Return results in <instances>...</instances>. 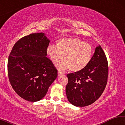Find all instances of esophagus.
<instances>
[{
	"label": "esophagus",
	"mask_w": 125,
	"mask_h": 125,
	"mask_svg": "<svg viewBox=\"0 0 125 125\" xmlns=\"http://www.w3.org/2000/svg\"><path fill=\"white\" fill-rule=\"evenodd\" d=\"M58 75L59 77H60V76H62V75H63V73H62V72H61L59 71L58 72Z\"/></svg>",
	"instance_id": "1"
}]
</instances>
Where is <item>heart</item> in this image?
<instances>
[{"mask_svg":"<svg viewBox=\"0 0 125 125\" xmlns=\"http://www.w3.org/2000/svg\"><path fill=\"white\" fill-rule=\"evenodd\" d=\"M47 53L54 64H57L64 57V62L58 64L60 70L69 69L77 72L84 69L92 58L93 48L89 43L78 38L69 37L61 39L57 45H50Z\"/></svg>","mask_w":125,"mask_h":125,"instance_id":"heart-1","label":"heart"}]
</instances>
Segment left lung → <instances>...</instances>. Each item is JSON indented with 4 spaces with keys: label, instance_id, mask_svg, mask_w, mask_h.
Here are the masks:
<instances>
[{
    "label": "left lung",
    "instance_id": "left-lung-1",
    "mask_svg": "<svg viewBox=\"0 0 125 125\" xmlns=\"http://www.w3.org/2000/svg\"><path fill=\"white\" fill-rule=\"evenodd\" d=\"M108 73L107 58L99 45L84 69L67 74L68 82L65 92L68 100L75 106L84 107L92 104L104 90Z\"/></svg>",
    "mask_w": 125,
    "mask_h": 125
}]
</instances>
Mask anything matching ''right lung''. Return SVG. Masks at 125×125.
<instances>
[{"label": "right lung", "instance_id": "obj_1", "mask_svg": "<svg viewBox=\"0 0 125 125\" xmlns=\"http://www.w3.org/2000/svg\"><path fill=\"white\" fill-rule=\"evenodd\" d=\"M49 43L44 33H31L19 40L9 54L10 84L27 101L35 102L43 98L58 75L57 69L46 57Z\"/></svg>", "mask_w": 125, "mask_h": 125}]
</instances>
